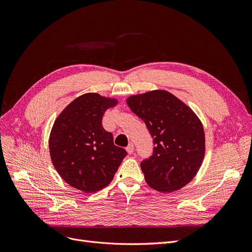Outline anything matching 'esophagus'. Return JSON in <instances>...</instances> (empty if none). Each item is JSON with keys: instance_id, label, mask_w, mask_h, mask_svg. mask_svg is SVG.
<instances>
[{"instance_id": "obj_1", "label": "esophagus", "mask_w": 252, "mask_h": 252, "mask_svg": "<svg viewBox=\"0 0 252 252\" xmlns=\"http://www.w3.org/2000/svg\"><path fill=\"white\" fill-rule=\"evenodd\" d=\"M126 151H127V153H128V154H131V153L134 152V150H135L134 144H133V143H129V144L127 145V147H126Z\"/></svg>"}]
</instances>
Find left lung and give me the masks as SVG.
<instances>
[{
    "label": "left lung",
    "instance_id": "1",
    "mask_svg": "<svg viewBox=\"0 0 252 252\" xmlns=\"http://www.w3.org/2000/svg\"><path fill=\"white\" fill-rule=\"evenodd\" d=\"M153 138L152 155L141 161L153 189L173 192L187 185L199 169L205 151L203 126L195 113L166 91H152L126 100Z\"/></svg>",
    "mask_w": 252,
    "mask_h": 252
}]
</instances>
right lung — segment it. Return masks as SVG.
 <instances>
[{"label":"right lung","instance_id":"right-lung-1","mask_svg":"<svg viewBox=\"0 0 252 252\" xmlns=\"http://www.w3.org/2000/svg\"><path fill=\"white\" fill-rule=\"evenodd\" d=\"M115 104L89 93L72 101L53 126L49 141L53 165L66 183L83 192L107 186L127 155L102 126L105 111Z\"/></svg>","mask_w":252,"mask_h":252}]
</instances>
